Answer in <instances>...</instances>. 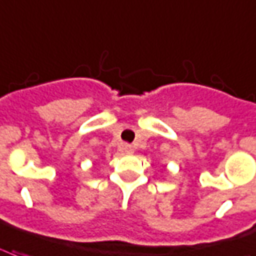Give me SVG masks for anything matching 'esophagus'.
<instances>
[{
  "label": "esophagus",
  "mask_w": 256,
  "mask_h": 256,
  "mask_svg": "<svg viewBox=\"0 0 256 256\" xmlns=\"http://www.w3.org/2000/svg\"><path fill=\"white\" fill-rule=\"evenodd\" d=\"M122 149H124V152L126 154H132V153H134V149H132V145H128V144H126V145H124V148H122Z\"/></svg>",
  "instance_id": "esophagus-1"
}]
</instances>
